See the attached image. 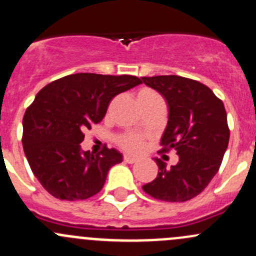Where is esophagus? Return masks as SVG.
I'll return each instance as SVG.
<instances>
[{"label":"esophagus","mask_w":256,"mask_h":256,"mask_svg":"<svg viewBox=\"0 0 256 256\" xmlns=\"http://www.w3.org/2000/svg\"><path fill=\"white\" fill-rule=\"evenodd\" d=\"M124 160H125V161L128 162V164H135V162L138 161V157L128 156V154H125V156H124Z\"/></svg>","instance_id":"34e87169"}]
</instances>
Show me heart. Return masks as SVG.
I'll return each instance as SVG.
<instances>
[{
    "mask_svg": "<svg viewBox=\"0 0 256 256\" xmlns=\"http://www.w3.org/2000/svg\"><path fill=\"white\" fill-rule=\"evenodd\" d=\"M156 92L151 89L140 90L138 94V104H140L141 102H144V100L150 99V98L152 96H156ZM118 142L124 150H126V151L128 152H138L141 151L144 147L142 140H141L138 135H135V134H125V135L121 136V138H118Z\"/></svg>",
    "mask_w": 256,
    "mask_h": 256,
    "instance_id": "heart-1",
    "label": "heart"
}]
</instances>
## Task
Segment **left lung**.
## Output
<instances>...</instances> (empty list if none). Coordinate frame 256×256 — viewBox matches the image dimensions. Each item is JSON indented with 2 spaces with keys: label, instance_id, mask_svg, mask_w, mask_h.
<instances>
[{
  "label": "left lung",
  "instance_id": "obj_1",
  "mask_svg": "<svg viewBox=\"0 0 256 256\" xmlns=\"http://www.w3.org/2000/svg\"><path fill=\"white\" fill-rule=\"evenodd\" d=\"M168 105V122L161 151L174 150L177 164L167 167L156 158L158 174L142 186L147 194L164 202H186L200 194L216 176L229 142L223 102L197 80L178 76H144Z\"/></svg>",
  "mask_w": 256,
  "mask_h": 256
}]
</instances>
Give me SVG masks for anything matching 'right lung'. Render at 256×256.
Here are the masks:
<instances>
[{
    "label": "right lung",
    "instance_id": "right-lung-1",
    "mask_svg": "<svg viewBox=\"0 0 256 256\" xmlns=\"http://www.w3.org/2000/svg\"><path fill=\"white\" fill-rule=\"evenodd\" d=\"M134 76L78 73L46 85L23 116L22 144L33 174L53 197L82 200L102 190L122 154L104 147L82 151L84 131L100 122L109 102L141 84Z\"/></svg>",
    "mask_w": 256,
    "mask_h": 256
}]
</instances>
